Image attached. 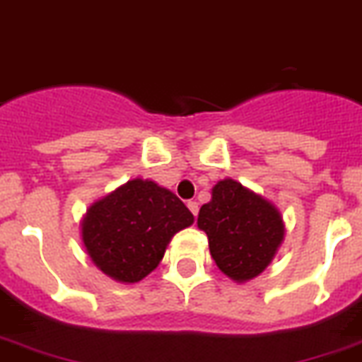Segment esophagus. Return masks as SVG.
I'll use <instances>...</instances> for the list:
<instances>
[{
  "mask_svg": "<svg viewBox=\"0 0 362 362\" xmlns=\"http://www.w3.org/2000/svg\"><path fill=\"white\" fill-rule=\"evenodd\" d=\"M187 208H189L191 214H193V216L197 217V214H199V202H197V201H189V202H187Z\"/></svg>",
  "mask_w": 362,
  "mask_h": 362,
  "instance_id": "obj_1",
  "label": "esophagus"
}]
</instances>
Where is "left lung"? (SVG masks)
Masks as SVG:
<instances>
[{
	"mask_svg": "<svg viewBox=\"0 0 362 362\" xmlns=\"http://www.w3.org/2000/svg\"><path fill=\"white\" fill-rule=\"evenodd\" d=\"M197 227L206 232L214 262L236 283L258 277L284 240L277 206L232 178L211 187V199L201 206Z\"/></svg>",
	"mask_w": 362,
	"mask_h": 362,
	"instance_id": "1",
	"label": "left lung"
}]
</instances>
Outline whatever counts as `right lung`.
<instances>
[{"mask_svg": "<svg viewBox=\"0 0 362 362\" xmlns=\"http://www.w3.org/2000/svg\"><path fill=\"white\" fill-rule=\"evenodd\" d=\"M193 221V214L173 191L134 178L87 208L81 242L100 272L134 284L154 272L171 238Z\"/></svg>", "mask_w": 362, "mask_h": 362, "instance_id": "obj_1", "label": "right lung"}]
</instances>
